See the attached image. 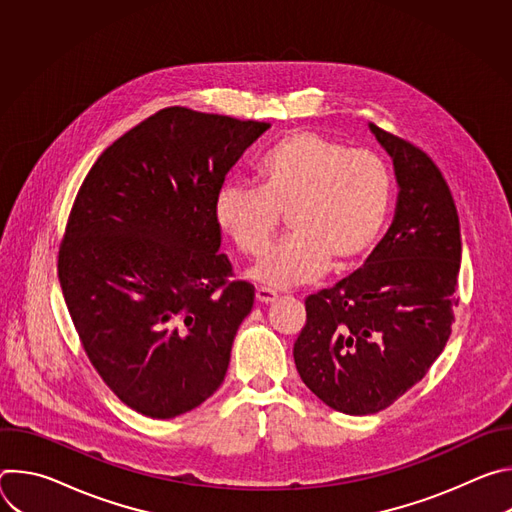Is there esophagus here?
I'll return each mask as SVG.
<instances>
[{
  "label": "esophagus",
  "instance_id": "1",
  "mask_svg": "<svg viewBox=\"0 0 512 512\" xmlns=\"http://www.w3.org/2000/svg\"><path fill=\"white\" fill-rule=\"evenodd\" d=\"M255 298L259 304H273L277 300V291H273L269 287H257Z\"/></svg>",
  "mask_w": 512,
  "mask_h": 512
}]
</instances>
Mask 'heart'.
Listing matches in <instances>:
<instances>
[{
    "instance_id": "obj_1",
    "label": "heart",
    "mask_w": 512,
    "mask_h": 512,
    "mask_svg": "<svg viewBox=\"0 0 512 512\" xmlns=\"http://www.w3.org/2000/svg\"><path fill=\"white\" fill-rule=\"evenodd\" d=\"M259 188L229 180L216 190L214 223L243 255L263 253L287 210L291 233L251 269L271 287H294L320 277L334 261L346 267L377 243L393 194L387 162L371 150L316 131L277 139L257 162Z\"/></svg>"
}]
</instances>
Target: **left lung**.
<instances>
[{"label": "left lung", "mask_w": 512, "mask_h": 512, "mask_svg": "<svg viewBox=\"0 0 512 512\" xmlns=\"http://www.w3.org/2000/svg\"><path fill=\"white\" fill-rule=\"evenodd\" d=\"M369 129L393 160V223L360 269L306 300L294 344L306 387L346 415L377 413L425 377L452 332L462 259L440 170L409 141Z\"/></svg>", "instance_id": "left-lung-1"}]
</instances>
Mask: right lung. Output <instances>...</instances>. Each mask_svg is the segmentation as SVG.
Returning a JSON list of instances; mask_svg holds the SVG:
<instances>
[{"mask_svg":"<svg viewBox=\"0 0 512 512\" xmlns=\"http://www.w3.org/2000/svg\"><path fill=\"white\" fill-rule=\"evenodd\" d=\"M269 127L162 109L109 145L70 210L64 302L97 373L145 417L192 411L225 381L255 289L229 281L212 204Z\"/></svg>","mask_w":512,"mask_h":512,"instance_id":"add662e5","label":"right lung"}]
</instances>
